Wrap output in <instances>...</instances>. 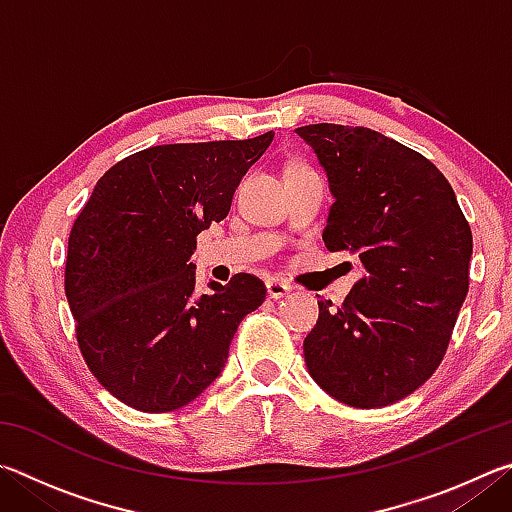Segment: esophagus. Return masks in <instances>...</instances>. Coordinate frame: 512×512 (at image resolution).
<instances>
[{"label": "esophagus", "instance_id": "esophagus-1", "mask_svg": "<svg viewBox=\"0 0 512 512\" xmlns=\"http://www.w3.org/2000/svg\"><path fill=\"white\" fill-rule=\"evenodd\" d=\"M266 291H268V298H273V300H280V298H287L289 293H291V287L287 282H282V280H268L266 282Z\"/></svg>", "mask_w": 512, "mask_h": 512}]
</instances>
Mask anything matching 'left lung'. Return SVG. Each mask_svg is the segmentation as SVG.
Instances as JSON below:
<instances>
[{"label": "left lung", "instance_id": "obj_1", "mask_svg": "<svg viewBox=\"0 0 512 512\" xmlns=\"http://www.w3.org/2000/svg\"><path fill=\"white\" fill-rule=\"evenodd\" d=\"M296 133L334 196L327 250L366 268L341 307L318 300L307 370L334 400L379 409L420 388L445 357L470 287V223L447 178L409 146L363 126Z\"/></svg>", "mask_w": 512, "mask_h": 512}]
</instances>
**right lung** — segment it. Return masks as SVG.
Returning a JSON list of instances; mask_svg holds the SVG:
<instances>
[{
	"mask_svg": "<svg viewBox=\"0 0 512 512\" xmlns=\"http://www.w3.org/2000/svg\"><path fill=\"white\" fill-rule=\"evenodd\" d=\"M273 131L151 146L110 167L76 216L65 296L92 375L144 413L176 411L221 375L230 341L266 298L255 275L196 291V237L230 212Z\"/></svg>",
	"mask_w": 512,
	"mask_h": 512,
	"instance_id": "right-lung-1",
	"label": "right lung"
}]
</instances>
